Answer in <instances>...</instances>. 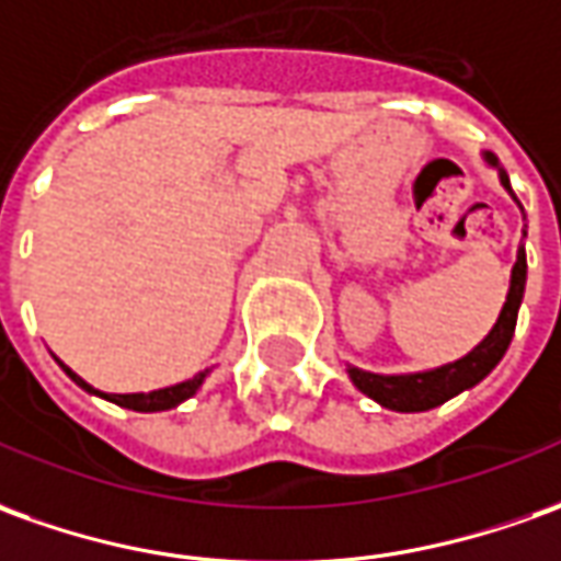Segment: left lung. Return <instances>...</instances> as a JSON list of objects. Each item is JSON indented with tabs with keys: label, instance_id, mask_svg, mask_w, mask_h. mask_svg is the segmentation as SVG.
Returning <instances> with one entry per match:
<instances>
[{
	"label": "left lung",
	"instance_id": "1",
	"mask_svg": "<svg viewBox=\"0 0 561 561\" xmlns=\"http://www.w3.org/2000/svg\"><path fill=\"white\" fill-rule=\"evenodd\" d=\"M492 164H497L489 156ZM501 183L513 195L510 188L507 173L501 170ZM525 293V250L519 247L516 253V265H513V280H510L507 302L501 308V318L494 323V330L482 339L480 345L473 347L467 357L455 363H446L439 369L431 373H415V376H376V373H363V369H347L351 381L360 388L366 397H373L376 403L393 412H424V409H434V405L446 403L455 393L473 388L477 381L492 373L497 360L504 357V351L510 347L513 330H516V314H519V302H523Z\"/></svg>",
	"mask_w": 561,
	"mask_h": 561
}]
</instances>
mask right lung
<instances>
[{"instance_id": "1", "label": "right lung", "mask_w": 561, "mask_h": 561, "mask_svg": "<svg viewBox=\"0 0 561 561\" xmlns=\"http://www.w3.org/2000/svg\"><path fill=\"white\" fill-rule=\"evenodd\" d=\"M64 366V363H60ZM64 373H67L76 385H81L84 391H94L88 381H81L72 369H67L64 366ZM207 378V373H198L195 378H188V381H180V385H173V388H161V391H152V393H100V397H106V400H112V403L125 405V409H134V412H164V409H173V405H180L183 400H188L192 393L198 391L201 381Z\"/></svg>"}]
</instances>
